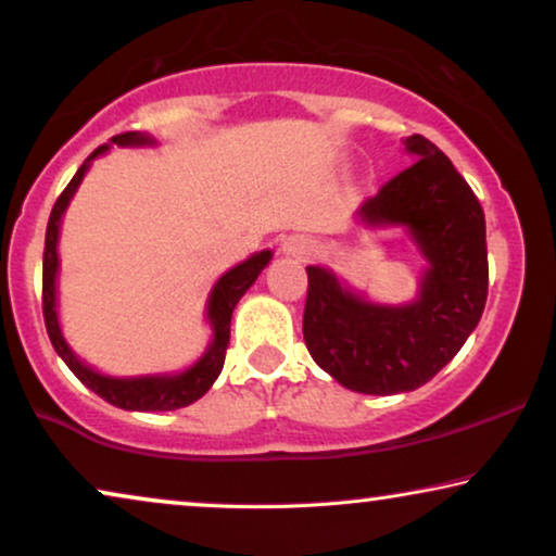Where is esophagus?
Here are the masks:
<instances>
[{
  "label": "esophagus",
  "instance_id": "34e87169",
  "mask_svg": "<svg viewBox=\"0 0 556 556\" xmlns=\"http://www.w3.org/2000/svg\"><path fill=\"white\" fill-rule=\"evenodd\" d=\"M280 250H283V255L295 257V261H306L314 252V240H308L306 235H288Z\"/></svg>",
  "mask_w": 556,
  "mask_h": 556
}]
</instances>
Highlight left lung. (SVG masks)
Wrapping results in <instances>:
<instances>
[{
    "instance_id": "1",
    "label": "left lung",
    "mask_w": 556,
    "mask_h": 556,
    "mask_svg": "<svg viewBox=\"0 0 556 556\" xmlns=\"http://www.w3.org/2000/svg\"><path fill=\"white\" fill-rule=\"evenodd\" d=\"M403 150L416 161L357 208L355 225L408 235L427 263L416 299L378 304L331 268H306L304 342L314 363L355 393L393 395L429 383L463 350L488 299L478 197L427 137H403Z\"/></svg>"
}]
</instances>
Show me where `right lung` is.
<instances>
[{"label": "right lung", "instance_id": "right-lung-1", "mask_svg": "<svg viewBox=\"0 0 556 556\" xmlns=\"http://www.w3.org/2000/svg\"><path fill=\"white\" fill-rule=\"evenodd\" d=\"M112 146L119 148H155L157 140L153 135L146 132H122L112 137L110 146L97 148L86 157L81 168L76 170V176L71 178L66 191L61 193L55 201L53 212H50L48 229H46V252H42V316H46V329L50 342L58 357L71 367V372L86 388H91L93 393L102 395L112 406L125 408V410H176L184 406H191L193 401H199L208 388L214 386V380L219 378L222 367H225V352L229 344V324H232V312L240 304V299L248 293V288L255 283L257 276L268 268L273 261L270 250L252 252L248 261H242L235 268H229L225 276L212 286L206 299V321L212 327V340H208L206 350L201 352L197 363L178 372H148V375H106L99 372L97 367L84 363L71 348L66 334L61 329V319H58V270H61V257H58V240H61V225L63 214L71 204V199L76 197L78 186H81L84 176L89 173L91 163L99 155L110 153Z\"/></svg>", "mask_w": 556, "mask_h": 556}]
</instances>
